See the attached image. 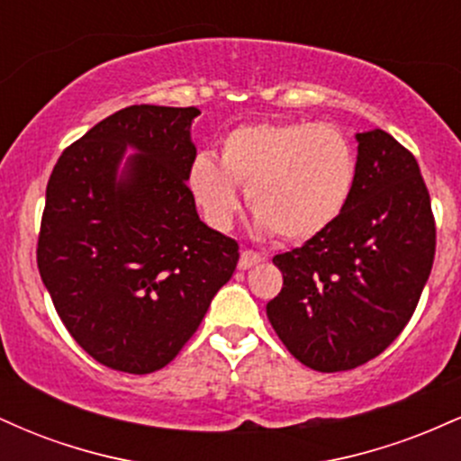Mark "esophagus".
I'll return each mask as SVG.
<instances>
[{"label": "esophagus", "instance_id": "1", "mask_svg": "<svg viewBox=\"0 0 461 461\" xmlns=\"http://www.w3.org/2000/svg\"><path fill=\"white\" fill-rule=\"evenodd\" d=\"M262 260H264L262 253L251 251V249H245V251L240 253V260H238V268H240V271H247V268L256 267V264H260Z\"/></svg>", "mask_w": 461, "mask_h": 461}]
</instances>
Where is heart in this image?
<instances>
[{
  "label": "heart",
  "instance_id": "obj_1",
  "mask_svg": "<svg viewBox=\"0 0 461 461\" xmlns=\"http://www.w3.org/2000/svg\"><path fill=\"white\" fill-rule=\"evenodd\" d=\"M356 182V153L340 130L327 123L238 125L221 142V162L199 153L188 188L216 230H230L240 208L238 188L262 231L285 242L322 234L347 208Z\"/></svg>",
  "mask_w": 461,
  "mask_h": 461
}]
</instances>
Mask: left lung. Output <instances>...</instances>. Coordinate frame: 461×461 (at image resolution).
I'll use <instances>...</instances> for the list:
<instances>
[{"instance_id":"obj_1","label":"left lung","mask_w":461,"mask_h":461,"mask_svg":"<svg viewBox=\"0 0 461 461\" xmlns=\"http://www.w3.org/2000/svg\"><path fill=\"white\" fill-rule=\"evenodd\" d=\"M356 182L336 223L273 264L284 288L267 316L321 373L377 357L414 314L436 256V221L416 158L388 131L357 134Z\"/></svg>"}]
</instances>
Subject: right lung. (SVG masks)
<instances>
[{
    "label": "right lung",
    "mask_w": 461,
    "mask_h": 461,
    "mask_svg": "<svg viewBox=\"0 0 461 461\" xmlns=\"http://www.w3.org/2000/svg\"><path fill=\"white\" fill-rule=\"evenodd\" d=\"M190 108L130 105L58 158L36 262L73 340L104 366L147 375L197 331L236 271L238 242L199 221L186 179ZM122 177L115 173L124 149Z\"/></svg>",
    "instance_id": "obj_1"
}]
</instances>
